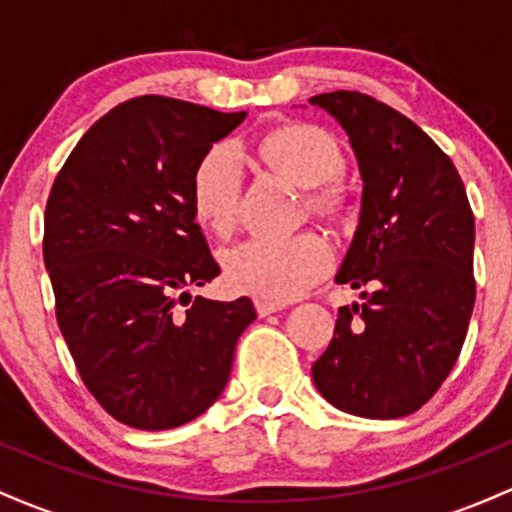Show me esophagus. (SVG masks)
Listing matches in <instances>:
<instances>
[{"label":"esophagus","mask_w":512,"mask_h":512,"mask_svg":"<svg viewBox=\"0 0 512 512\" xmlns=\"http://www.w3.org/2000/svg\"><path fill=\"white\" fill-rule=\"evenodd\" d=\"M255 310H257V315H260V317H267V315H272V313H279V310H284V303L264 301V298H257Z\"/></svg>","instance_id":"34e87169"}]
</instances>
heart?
Here are the masks:
<instances>
[{"mask_svg":"<svg viewBox=\"0 0 512 512\" xmlns=\"http://www.w3.org/2000/svg\"><path fill=\"white\" fill-rule=\"evenodd\" d=\"M257 154L281 175L310 187L315 209L337 211L342 192L330 180L342 168V149L330 132L308 122H293L264 134ZM243 190V161L236 146L216 144L199 158L192 173V209L199 223L219 236L231 233ZM332 245L313 231L281 238H250L223 255L226 281L236 291L264 301H291L330 272Z\"/></svg>","mask_w":512,"mask_h":512,"instance_id":"obj_1","label":"heart"}]
</instances>
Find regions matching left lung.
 <instances>
[{
  "label": "left lung",
  "mask_w": 512,
  "mask_h": 512,
  "mask_svg": "<svg viewBox=\"0 0 512 512\" xmlns=\"http://www.w3.org/2000/svg\"><path fill=\"white\" fill-rule=\"evenodd\" d=\"M349 134L361 216L334 281L366 303L339 308L313 363L320 395L366 419L414 414L448 378L472 317L474 214L455 163L409 117L358 91L310 98Z\"/></svg>",
  "instance_id": "obj_1"
}]
</instances>
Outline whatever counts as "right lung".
Listing matches in <instances>:
<instances>
[{
  "label": "right lung",
  "instance_id": "right-lung-1",
  "mask_svg": "<svg viewBox=\"0 0 512 512\" xmlns=\"http://www.w3.org/2000/svg\"><path fill=\"white\" fill-rule=\"evenodd\" d=\"M243 120L132 98L88 129L52 182L43 257L57 325L88 392L125 426L166 431L204 414L257 317L250 298L187 293L221 274L195 221L192 173Z\"/></svg>",
  "mask_w": 512,
  "mask_h": 512
}]
</instances>
